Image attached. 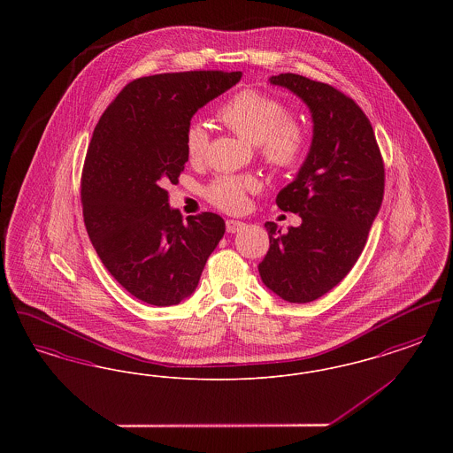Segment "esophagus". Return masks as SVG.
<instances>
[{
    "label": "esophagus",
    "instance_id": "obj_1",
    "mask_svg": "<svg viewBox=\"0 0 453 453\" xmlns=\"http://www.w3.org/2000/svg\"><path fill=\"white\" fill-rule=\"evenodd\" d=\"M242 227H244V222H241V220H236V219L226 220V229H227V233H237V231L242 229Z\"/></svg>",
    "mask_w": 453,
    "mask_h": 453
}]
</instances>
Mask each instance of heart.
Wrapping results in <instances>:
<instances>
[{
  "instance_id": "heart-1",
  "label": "heart",
  "mask_w": 453,
  "mask_h": 453,
  "mask_svg": "<svg viewBox=\"0 0 453 453\" xmlns=\"http://www.w3.org/2000/svg\"><path fill=\"white\" fill-rule=\"evenodd\" d=\"M222 124L241 137L258 144L261 159L275 172H290L305 161L311 132L292 119V108L280 96L259 88H242L217 110ZM211 134L203 122L192 120L183 132V146L190 161H200L209 150ZM259 188L251 174H220L205 187V198L226 212H242L248 194Z\"/></svg>"
}]
</instances>
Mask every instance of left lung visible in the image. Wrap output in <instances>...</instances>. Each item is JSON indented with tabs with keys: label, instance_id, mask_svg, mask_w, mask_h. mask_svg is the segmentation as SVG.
<instances>
[{
	"label": "left lung",
	"instance_id": "left-lung-1",
	"mask_svg": "<svg viewBox=\"0 0 453 453\" xmlns=\"http://www.w3.org/2000/svg\"><path fill=\"white\" fill-rule=\"evenodd\" d=\"M270 83L301 96L314 135L297 178L277 195L281 211L299 214L302 224L288 233L265 224L270 250L258 272L283 301L305 303L334 288L360 258L382 205L386 170L372 124L355 100L292 73Z\"/></svg>",
	"mask_w": 453,
	"mask_h": 453
}]
</instances>
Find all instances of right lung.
<instances>
[{
	"instance_id": "add662e5",
	"label": "right lung",
	"mask_w": 453,
	"mask_h": 453,
	"mask_svg": "<svg viewBox=\"0 0 453 453\" xmlns=\"http://www.w3.org/2000/svg\"><path fill=\"white\" fill-rule=\"evenodd\" d=\"M241 71H187L130 81L93 130L81 173L88 236L110 275L139 301L168 307L194 294L226 233L212 212L170 209L188 161L183 132L195 111L241 80Z\"/></svg>"
}]
</instances>
